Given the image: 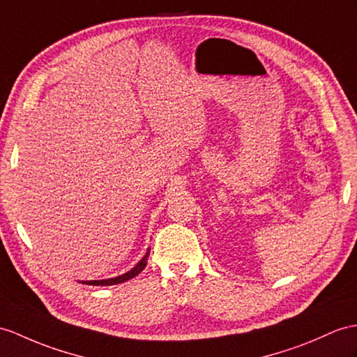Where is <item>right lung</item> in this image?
<instances>
[{
  "instance_id": "obj_1",
  "label": "right lung",
  "mask_w": 357,
  "mask_h": 357,
  "mask_svg": "<svg viewBox=\"0 0 357 357\" xmlns=\"http://www.w3.org/2000/svg\"><path fill=\"white\" fill-rule=\"evenodd\" d=\"M149 256H150V248L149 251H146V255L139 260L137 265L135 268L130 269L128 273L123 274V275H118V277H113V279H106V280H86L83 282L84 284H92V286H110V284H118V283H124L130 279H133V277H136L137 274H141L142 269L146 266V260H149Z\"/></svg>"
}]
</instances>
